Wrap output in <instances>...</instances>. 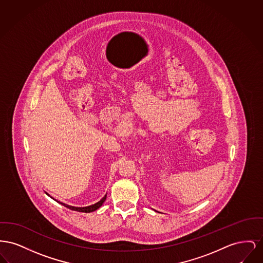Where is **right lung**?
<instances>
[{
    "label": "right lung",
    "instance_id": "right-lung-1",
    "mask_svg": "<svg viewBox=\"0 0 263 263\" xmlns=\"http://www.w3.org/2000/svg\"><path fill=\"white\" fill-rule=\"evenodd\" d=\"M106 198H107V195H105L98 203L96 204H94V205H91V206H88V207H83V208H77V207H72V206H68V205H65V204H63V203H61L62 205H64L65 207L68 208L70 210H72V211H77V212H82V213H91V212H94V211H96L98 210L99 208L101 207L102 205H103V203L105 202V200H106Z\"/></svg>",
    "mask_w": 263,
    "mask_h": 263
}]
</instances>
